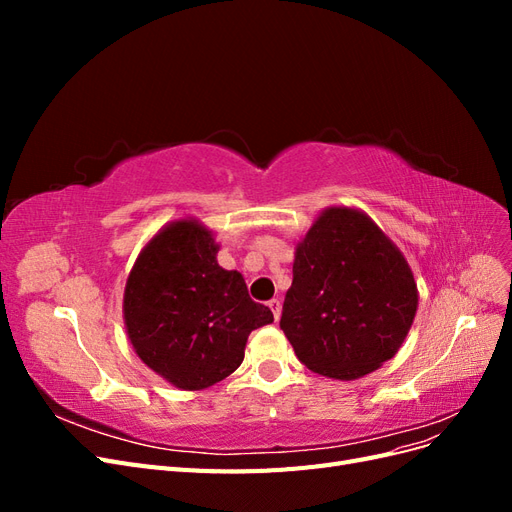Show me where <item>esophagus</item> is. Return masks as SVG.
Segmentation results:
<instances>
[{
  "mask_svg": "<svg viewBox=\"0 0 512 512\" xmlns=\"http://www.w3.org/2000/svg\"><path fill=\"white\" fill-rule=\"evenodd\" d=\"M269 307H271V312H273V318L280 320V316H282V301L280 299H271Z\"/></svg>",
  "mask_w": 512,
  "mask_h": 512,
  "instance_id": "esophagus-1",
  "label": "esophagus"
}]
</instances>
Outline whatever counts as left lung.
<instances>
[{
	"instance_id": "obj_1",
	"label": "left lung",
	"mask_w": 512,
	"mask_h": 512,
	"mask_svg": "<svg viewBox=\"0 0 512 512\" xmlns=\"http://www.w3.org/2000/svg\"><path fill=\"white\" fill-rule=\"evenodd\" d=\"M418 307L399 247L356 207H327L294 247L280 327L320 376L356 380L393 359Z\"/></svg>"
}]
</instances>
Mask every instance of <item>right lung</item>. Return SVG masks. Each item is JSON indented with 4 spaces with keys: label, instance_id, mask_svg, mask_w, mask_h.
I'll return each instance as SVG.
<instances>
[{
    "label": "right lung",
    "instance_id": "obj_1",
    "mask_svg": "<svg viewBox=\"0 0 512 512\" xmlns=\"http://www.w3.org/2000/svg\"><path fill=\"white\" fill-rule=\"evenodd\" d=\"M218 252L203 222H168L145 243L123 290V324L138 359L181 391L228 378L250 333L273 322L243 275L218 265Z\"/></svg>",
    "mask_w": 512,
    "mask_h": 512
}]
</instances>
